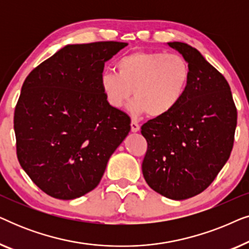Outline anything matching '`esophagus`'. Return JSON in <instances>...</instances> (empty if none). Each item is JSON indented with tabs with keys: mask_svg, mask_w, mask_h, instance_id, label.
I'll return each instance as SVG.
<instances>
[{
	"mask_svg": "<svg viewBox=\"0 0 249 249\" xmlns=\"http://www.w3.org/2000/svg\"><path fill=\"white\" fill-rule=\"evenodd\" d=\"M130 127H131V131L132 132H137V131H139V129H141V125L138 124V122H136L134 120L131 121Z\"/></svg>",
	"mask_w": 249,
	"mask_h": 249,
	"instance_id": "34e87169",
	"label": "esophagus"
}]
</instances>
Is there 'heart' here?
Wrapping results in <instances>:
<instances>
[{"instance_id": "b5f03b06", "label": "heart", "mask_w": 249, "mask_h": 249, "mask_svg": "<svg viewBox=\"0 0 249 249\" xmlns=\"http://www.w3.org/2000/svg\"><path fill=\"white\" fill-rule=\"evenodd\" d=\"M117 72L105 70L100 77L101 89L112 107H124L134 93L132 114L152 118L168 115L182 101L190 81V67L179 54L137 51L121 56Z\"/></svg>"}]
</instances>
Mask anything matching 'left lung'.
<instances>
[{"label": "left lung", "mask_w": 249, "mask_h": 249, "mask_svg": "<svg viewBox=\"0 0 249 249\" xmlns=\"http://www.w3.org/2000/svg\"><path fill=\"white\" fill-rule=\"evenodd\" d=\"M168 45L188 62L189 86L175 110L142 125L147 142L142 170L153 190L181 200L204 192L226 164L237 108L226 78L198 51L186 43Z\"/></svg>", "instance_id": "obj_1"}]
</instances>
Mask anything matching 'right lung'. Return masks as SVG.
Segmentation results:
<instances>
[{
	"mask_svg": "<svg viewBox=\"0 0 249 249\" xmlns=\"http://www.w3.org/2000/svg\"><path fill=\"white\" fill-rule=\"evenodd\" d=\"M127 45H67L27 76L13 120L17 156L47 195L73 199L93 190L130 131L129 115L107 103L100 85L104 63Z\"/></svg>",
	"mask_w": 249,
	"mask_h": 249,
	"instance_id": "right-lung-1",
	"label": "right lung"
}]
</instances>
